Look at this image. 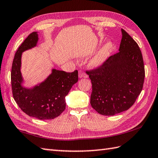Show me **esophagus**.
Segmentation results:
<instances>
[{"mask_svg": "<svg viewBox=\"0 0 158 158\" xmlns=\"http://www.w3.org/2000/svg\"><path fill=\"white\" fill-rule=\"evenodd\" d=\"M79 78H82V77H85L86 78L87 75L85 73V72L83 70H79Z\"/></svg>", "mask_w": 158, "mask_h": 158, "instance_id": "esophagus-1", "label": "esophagus"}]
</instances>
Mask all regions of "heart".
<instances>
[{
  "label": "heart",
  "mask_w": 158,
  "mask_h": 158,
  "mask_svg": "<svg viewBox=\"0 0 158 158\" xmlns=\"http://www.w3.org/2000/svg\"><path fill=\"white\" fill-rule=\"evenodd\" d=\"M113 49V42L110 41L105 42L90 60V66L94 69H98L102 67L109 58Z\"/></svg>",
  "instance_id": "1"
}]
</instances>
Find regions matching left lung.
<instances>
[{"label":"left lung","instance_id":"left-lung-1","mask_svg":"<svg viewBox=\"0 0 158 158\" xmlns=\"http://www.w3.org/2000/svg\"><path fill=\"white\" fill-rule=\"evenodd\" d=\"M119 52L100 68L87 72L92 81L90 104L103 115L127 110L141 92L145 67L138 44L122 29Z\"/></svg>","mask_w":158,"mask_h":158}]
</instances>
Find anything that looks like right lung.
<instances>
[{"label": "right lung", "instance_id": "obj_1", "mask_svg": "<svg viewBox=\"0 0 158 158\" xmlns=\"http://www.w3.org/2000/svg\"><path fill=\"white\" fill-rule=\"evenodd\" d=\"M39 35H29L14 56L11 73L13 98L23 112L41 120L58 117L66 108L65 97L73 85L78 81V71L66 73L55 69L44 81L32 88H27L22 75V53L37 45Z\"/></svg>", "mask_w": 158, "mask_h": 158}]
</instances>
